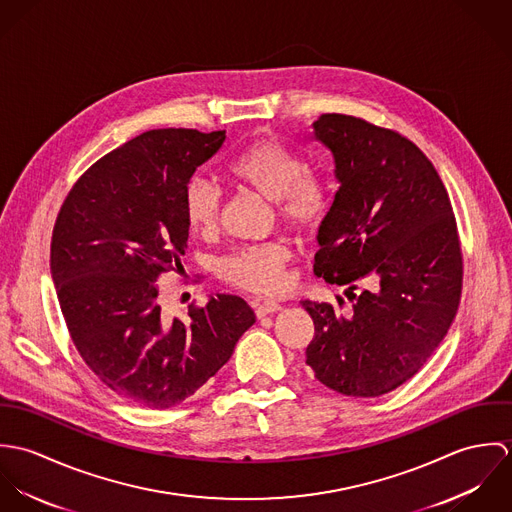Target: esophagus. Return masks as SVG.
Returning a JSON list of instances; mask_svg holds the SVG:
<instances>
[{
  "label": "esophagus",
  "mask_w": 512,
  "mask_h": 512,
  "mask_svg": "<svg viewBox=\"0 0 512 512\" xmlns=\"http://www.w3.org/2000/svg\"><path fill=\"white\" fill-rule=\"evenodd\" d=\"M280 309H282V305H280L278 301H272V299L258 301V303L254 305V311H256V317H258V319H262V317H266V315H272V313H276V311H280Z\"/></svg>",
  "instance_id": "esophagus-1"
}]
</instances>
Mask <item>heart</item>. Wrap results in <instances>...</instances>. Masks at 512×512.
Returning <instances> with one entry per match:
<instances>
[{
    "label": "heart",
    "instance_id": "1",
    "mask_svg": "<svg viewBox=\"0 0 512 512\" xmlns=\"http://www.w3.org/2000/svg\"><path fill=\"white\" fill-rule=\"evenodd\" d=\"M226 171L236 183L274 201L278 219L293 230L309 232L325 219V187L307 173L299 157L278 142L260 140L244 147ZM183 209L193 232L211 234L219 226V191L203 179H193L185 189ZM290 260L292 252L284 242L244 246L220 262V276L238 290L272 295L286 290Z\"/></svg>",
    "mask_w": 512,
    "mask_h": 512
}]
</instances>
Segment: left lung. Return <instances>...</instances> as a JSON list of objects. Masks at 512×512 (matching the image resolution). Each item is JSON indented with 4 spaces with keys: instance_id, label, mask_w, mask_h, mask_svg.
Listing matches in <instances>:
<instances>
[{
    "instance_id": "obj_1",
    "label": "left lung",
    "mask_w": 512,
    "mask_h": 512,
    "mask_svg": "<svg viewBox=\"0 0 512 512\" xmlns=\"http://www.w3.org/2000/svg\"><path fill=\"white\" fill-rule=\"evenodd\" d=\"M311 138L331 151L339 183L313 272L349 286L353 305L301 301L315 325L305 363L335 392L382 396L426 365L457 313V224L436 167L398 132L321 114ZM361 283L367 288L355 294Z\"/></svg>"
}]
</instances>
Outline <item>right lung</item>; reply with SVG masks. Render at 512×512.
Instances as JSON below:
<instances>
[{
    "instance_id": "1",
    "label": "right lung",
    "mask_w": 512,
    "mask_h": 512,
    "mask_svg": "<svg viewBox=\"0 0 512 512\" xmlns=\"http://www.w3.org/2000/svg\"><path fill=\"white\" fill-rule=\"evenodd\" d=\"M224 132L149 130L74 183L53 228L51 274L76 351L118 396L155 410L181 404L219 372L256 321L217 293L167 319L157 280L187 248L185 189Z\"/></svg>"
}]
</instances>
